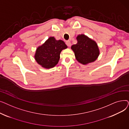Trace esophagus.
Instances as JSON below:
<instances>
[{
    "label": "esophagus",
    "mask_w": 129,
    "mask_h": 129,
    "mask_svg": "<svg viewBox=\"0 0 129 129\" xmlns=\"http://www.w3.org/2000/svg\"><path fill=\"white\" fill-rule=\"evenodd\" d=\"M66 44L68 46H71V43L70 41H66Z\"/></svg>",
    "instance_id": "1"
}]
</instances>
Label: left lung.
<instances>
[{"label": "left lung", "instance_id": "1", "mask_svg": "<svg viewBox=\"0 0 129 129\" xmlns=\"http://www.w3.org/2000/svg\"><path fill=\"white\" fill-rule=\"evenodd\" d=\"M76 39L77 43L73 45L71 49L77 60L84 65L94 62L99 54L97 43L84 35L78 36Z\"/></svg>", "mask_w": 129, "mask_h": 129}]
</instances>
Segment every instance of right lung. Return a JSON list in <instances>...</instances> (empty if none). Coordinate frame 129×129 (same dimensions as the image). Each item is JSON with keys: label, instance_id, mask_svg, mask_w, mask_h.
Here are the masks:
<instances>
[{"label": "right lung", "instance_id": "right-lung-1", "mask_svg": "<svg viewBox=\"0 0 129 129\" xmlns=\"http://www.w3.org/2000/svg\"><path fill=\"white\" fill-rule=\"evenodd\" d=\"M67 47L64 41L50 37L37 49L35 59L37 63L46 69L55 66L58 62L60 53Z\"/></svg>", "mask_w": 129, "mask_h": 129}]
</instances>
